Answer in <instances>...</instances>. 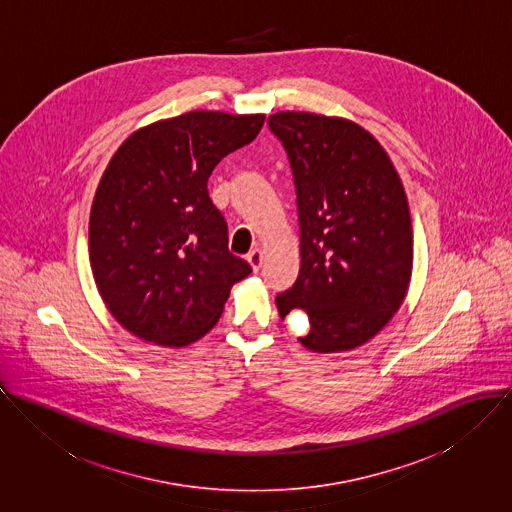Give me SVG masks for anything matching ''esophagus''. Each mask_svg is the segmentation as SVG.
Segmentation results:
<instances>
[{"label":"esophagus","instance_id":"obj_1","mask_svg":"<svg viewBox=\"0 0 512 512\" xmlns=\"http://www.w3.org/2000/svg\"><path fill=\"white\" fill-rule=\"evenodd\" d=\"M247 263L253 267V271H259L261 265H263V251H261L259 247L251 249V251L247 253Z\"/></svg>","mask_w":512,"mask_h":512}]
</instances>
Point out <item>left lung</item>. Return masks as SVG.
Wrapping results in <instances>:
<instances>
[{
    "mask_svg": "<svg viewBox=\"0 0 512 512\" xmlns=\"http://www.w3.org/2000/svg\"><path fill=\"white\" fill-rule=\"evenodd\" d=\"M267 123L290 163L300 226V273L277 296L279 314L306 312L310 332L298 340L312 351L363 345L410 283L412 224L398 172L353 121L279 112Z\"/></svg>",
    "mask_w": 512,
    "mask_h": 512,
    "instance_id": "left-lung-1",
    "label": "left lung"
}]
</instances>
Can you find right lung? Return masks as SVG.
Masks as SVG:
<instances>
[{
  "label": "right lung",
  "mask_w": 512,
  "mask_h": 512,
  "mask_svg": "<svg viewBox=\"0 0 512 512\" xmlns=\"http://www.w3.org/2000/svg\"><path fill=\"white\" fill-rule=\"evenodd\" d=\"M263 121L188 112L135 131L115 151L94 196L88 247L108 310L133 336L169 347L200 340L231 286L251 273L229 253L208 178Z\"/></svg>",
  "instance_id": "add662e5"
}]
</instances>
